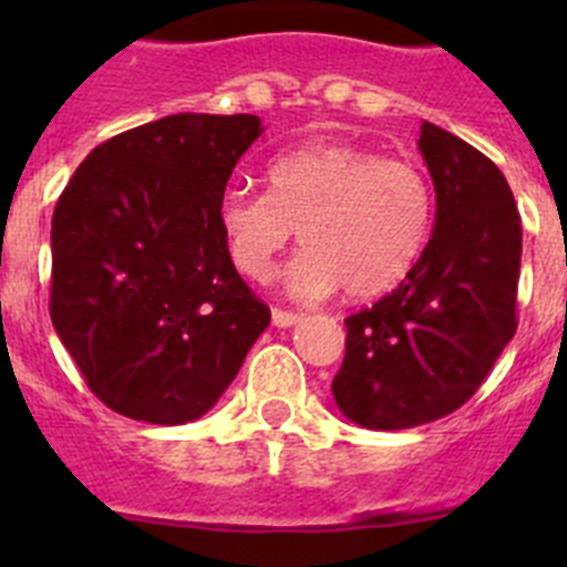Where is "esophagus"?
I'll return each mask as SVG.
<instances>
[{
    "mask_svg": "<svg viewBox=\"0 0 567 567\" xmlns=\"http://www.w3.org/2000/svg\"><path fill=\"white\" fill-rule=\"evenodd\" d=\"M300 318H303V315H300V312H287V309H272V323H275V327H280V329L295 327V323H298Z\"/></svg>",
    "mask_w": 567,
    "mask_h": 567,
    "instance_id": "34e87169",
    "label": "esophagus"
}]
</instances>
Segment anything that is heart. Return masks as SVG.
<instances>
[{
  "mask_svg": "<svg viewBox=\"0 0 567 567\" xmlns=\"http://www.w3.org/2000/svg\"><path fill=\"white\" fill-rule=\"evenodd\" d=\"M267 187L227 189L218 227L235 269L252 280L269 278L298 229L303 249L287 269L298 298H327L340 287L354 300L392 292L432 235L425 175L354 144H303L275 155Z\"/></svg>",
  "mask_w": 567,
  "mask_h": 567,
  "instance_id": "1",
  "label": "heart"
}]
</instances>
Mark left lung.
I'll list each match as a JSON object with an SVG mask.
<instances>
[{
    "instance_id": "left-lung-1",
    "label": "left lung",
    "mask_w": 567,
    "mask_h": 567,
    "mask_svg": "<svg viewBox=\"0 0 567 567\" xmlns=\"http://www.w3.org/2000/svg\"><path fill=\"white\" fill-rule=\"evenodd\" d=\"M437 193L434 233L409 278L346 318L332 380L340 412L398 432L457 412L517 332L523 224L505 175L480 150L423 122Z\"/></svg>"
}]
</instances>
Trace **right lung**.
<instances>
[{
	"instance_id": "obj_1",
	"label": "right lung",
	"mask_w": 567,
	"mask_h": 567,
	"mask_svg": "<svg viewBox=\"0 0 567 567\" xmlns=\"http://www.w3.org/2000/svg\"><path fill=\"white\" fill-rule=\"evenodd\" d=\"M260 130L249 113L164 115L99 144L59 195L50 318L90 392L124 417L207 414L269 327L218 227Z\"/></svg>"
}]
</instances>
